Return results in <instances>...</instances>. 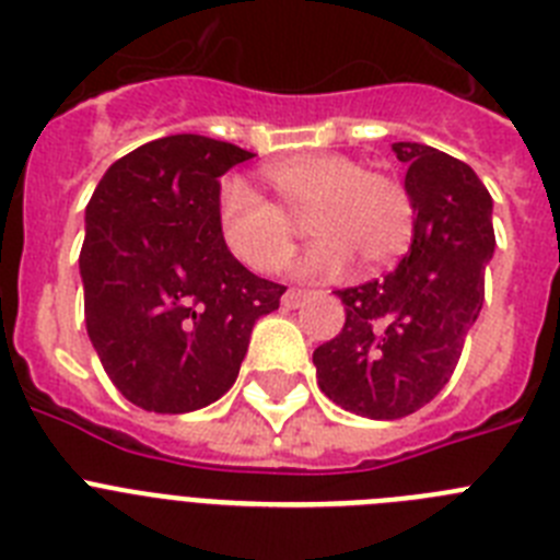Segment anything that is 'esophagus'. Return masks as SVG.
<instances>
[{"mask_svg":"<svg viewBox=\"0 0 560 560\" xmlns=\"http://www.w3.org/2000/svg\"><path fill=\"white\" fill-rule=\"evenodd\" d=\"M305 300H308V291H305V289H289L283 294V305H285V308H300V305H303Z\"/></svg>","mask_w":560,"mask_h":560,"instance_id":"esophagus-1","label":"esophagus"}]
</instances>
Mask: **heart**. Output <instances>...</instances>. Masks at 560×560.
Here are the masks:
<instances>
[{
    "mask_svg": "<svg viewBox=\"0 0 560 560\" xmlns=\"http://www.w3.org/2000/svg\"><path fill=\"white\" fill-rule=\"evenodd\" d=\"M275 201L226 179L219 190V235L226 252L252 271L283 269L296 246L294 221L308 215L319 241L300 257L305 277L336 275L350 255L364 269L393 264L407 249L415 207L407 187L378 171H364L345 153H303L264 167Z\"/></svg>",
    "mask_w": 560,
    "mask_h": 560,
    "instance_id": "heart-1",
    "label": "heart"
}]
</instances>
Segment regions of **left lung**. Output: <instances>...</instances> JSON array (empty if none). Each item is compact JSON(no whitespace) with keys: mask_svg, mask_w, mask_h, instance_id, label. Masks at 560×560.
<instances>
[{"mask_svg":"<svg viewBox=\"0 0 560 560\" xmlns=\"http://www.w3.org/2000/svg\"><path fill=\"white\" fill-rule=\"evenodd\" d=\"M415 207L412 246L389 275L339 289L345 328L314 350L316 381L334 404L398 420L446 387L485 300L493 257L491 192L438 148L395 142Z\"/></svg>","mask_w":560,"mask_h":560,"instance_id":"obj_1","label":"left lung"}]
</instances>
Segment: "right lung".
Here are the masks:
<instances>
[{
  "label": "right lung",
  "instance_id": "right-lung-1",
  "mask_svg": "<svg viewBox=\"0 0 560 560\" xmlns=\"http://www.w3.org/2000/svg\"><path fill=\"white\" fill-rule=\"evenodd\" d=\"M255 153L199 133L114 162L86 205L83 316L133 407L182 415L235 384L255 323L285 285L252 275L219 235V176Z\"/></svg>",
  "mask_w": 560,
  "mask_h": 560
}]
</instances>
